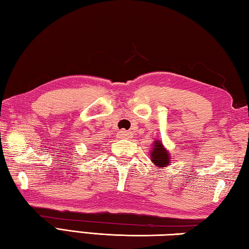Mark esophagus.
<instances>
[{"mask_svg":"<svg viewBox=\"0 0 249 249\" xmlns=\"http://www.w3.org/2000/svg\"><path fill=\"white\" fill-rule=\"evenodd\" d=\"M117 136H119V138H129L130 137V132H127V130L125 129H121L119 130V133H117Z\"/></svg>","mask_w":249,"mask_h":249,"instance_id":"1","label":"esophagus"}]
</instances>
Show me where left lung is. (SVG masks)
<instances>
[{"label":"left lung","instance_id":"1","mask_svg":"<svg viewBox=\"0 0 249 249\" xmlns=\"http://www.w3.org/2000/svg\"><path fill=\"white\" fill-rule=\"evenodd\" d=\"M151 156V161H153L156 166L159 168L166 167L169 165L170 162V154L165 147H163L162 142L159 141L154 142L153 149L150 151Z\"/></svg>","mask_w":249,"mask_h":249}]
</instances>
